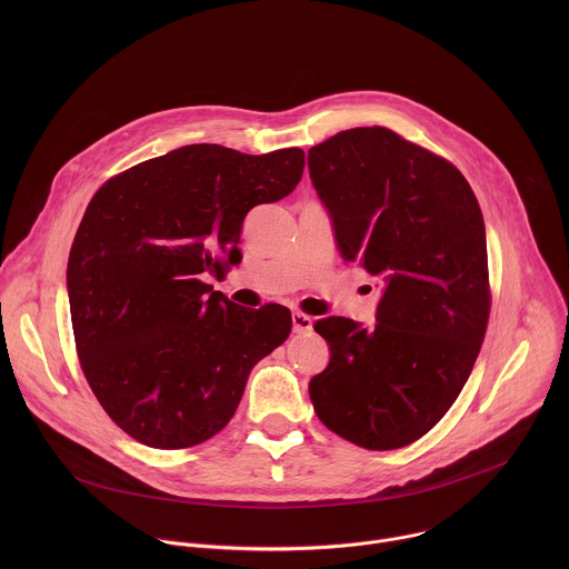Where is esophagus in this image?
Wrapping results in <instances>:
<instances>
[{
  "mask_svg": "<svg viewBox=\"0 0 569 569\" xmlns=\"http://www.w3.org/2000/svg\"><path fill=\"white\" fill-rule=\"evenodd\" d=\"M292 329L297 331V333H308V331H312V317L310 315H306V312H292Z\"/></svg>",
  "mask_w": 569,
  "mask_h": 569,
  "instance_id": "obj_1",
  "label": "esophagus"
}]
</instances>
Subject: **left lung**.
<instances>
[{
	"mask_svg": "<svg viewBox=\"0 0 569 569\" xmlns=\"http://www.w3.org/2000/svg\"><path fill=\"white\" fill-rule=\"evenodd\" d=\"M345 261L380 281L373 327L327 317L310 378L319 421L367 450L421 439L463 389L489 321L486 229L466 178L396 132L351 128L308 150Z\"/></svg>",
	"mask_w": 569,
	"mask_h": 569,
	"instance_id": "1",
	"label": "left lung"
}]
</instances>
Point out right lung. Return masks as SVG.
Segmentation results:
<instances>
[{
    "label": "right lung",
    "mask_w": 569,
    "mask_h": 569,
    "mask_svg": "<svg viewBox=\"0 0 569 569\" xmlns=\"http://www.w3.org/2000/svg\"><path fill=\"white\" fill-rule=\"evenodd\" d=\"M303 150L246 154L191 143L106 182L67 263L83 373L110 419L159 450L211 439L252 367L290 336L286 306L259 310L204 283L240 261L248 211L295 191Z\"/></svg>",
    "instance_id": "1"
}]
</instances>
